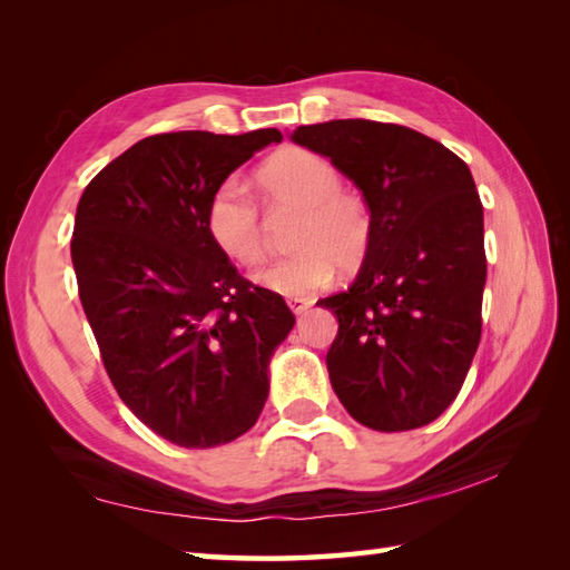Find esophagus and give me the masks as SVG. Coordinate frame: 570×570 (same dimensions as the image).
Instances as JSON below:
<instances>
[{
    "label": "esophagus",
    "mask_w": 570,
    "mask_h": 570,
    "mask_svg": "<svg viewBox=\"0 0 570 570\" xmlns=\"http://www.w3.org/2000/svg\"><path fill=\"white\" fill-rule=\"evenodd\" d=\"M308 306H311L308 298H288V308H292L296 316H301V313H304Z\"/></svg>",
    "instance_id": "1"
}]
</instances>
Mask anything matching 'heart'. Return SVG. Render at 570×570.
Wrapping results in <instances>:
<instances>
[{
	"mask_svg": "<svg viewBox=\"0 0 570 570\" xmlns=\"http://www.w3.org/2000/svg\"><path fill=\"white\" fill-rule=\"evenodd\" d=\"M257 184L272 210H298L292 233V257L269 262L254 272L264 292L301 298L331 282L335 264H355L367 249L370 215L360 198L343 190L337 168L306 149H286L272 156ZM205 227L229 259L254 264L264 254V227L245 184L227 178L215 188Z\"/></svg>",
	"mask_w": 570,
	"mask_h": 570,
	"instance_id": "b5f03b06",
	"label": "heart"
}]
</instances>
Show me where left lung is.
I'll return each mask as SVG.
<instances>
[{
  "label": "left lung",
  "mask_w": 570,
  "mask_h": 570,
  "mask_svg": "<svg viewBox=\"0 0 570 570\" xmlns=\"http://www.w3.org/2000/svg\"><path fill=\"white\" fill-rule=\"evenodd\" d=\"M362 190L370 239L355 282L321 298L337 318L331 384L362 426H426L475 357L488 278L485 225L463 159L409 127L331 119L294 129Z\"/></svg>",
  "instance_id": "1"
}]
</instances>
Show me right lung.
Returning a JSON list of instances; mask_svg holds the SVG:
<instances>
[{
  "label": "right lung",
  "mask_w": 570,
  "mask_h": 570,
  "mask_svg": "<svg viewBox=\"0 0 570 570\" xmlns=\"http://www.w3.org/2000/svg\"><path fill=\"white\" fill-rule=\"evenodd\" d=\"M278 141V129L147 137L78 203L70 257L105 370L131 414L180 448L223 445L257 423L269 362L296 323L205 227L215 188Z\"/></svg>",
  "instance_id": "right-lung-1"
}]
</instances>
